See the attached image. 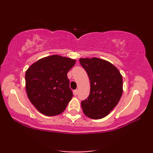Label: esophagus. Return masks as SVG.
Masks as SVG:
<instances>
[{
    "instance_id": "1",
    "label": "esophagus",
    "mask_w": 153,
    "mask_h": 153,
    "mask_svg": "<svg viewBox=\"0 0 153 153\" xmlns=\"http://www.w3.org/2000/svg\"><path fill=\"white\" fill-rule=\"evenodd\" d=\"M74 94L75 96H76L77 94H78V91H77V90H74Z\"/></svg>"
}]
</instances>
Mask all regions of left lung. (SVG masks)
<instances>
[{"label":"left lung","instance_id":"left-lung-1","mask_svg":"<svg viewBox=\"0 0 153 153\" xmlns=\"http://www.w3.org/2000/svg\"><path fill=\"white\" fill-rule=\"evenodd\" d=\"M90 81V95L81 102L85 116L98 120L107 116L116 106L123 91V76L116 66L106 60L81 58Z\"/></svg>","mask_w":153,"mask_h":153}]
</instances>
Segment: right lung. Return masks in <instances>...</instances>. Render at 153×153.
Returning a JSON list of instances; mask_svg holds the SVG:
<instances>
[{
    "mask_svg": "<svg viewBox=\"0 0 153 153\" xmlns=\"http://www.w3.org/2000/svg\"><path fill=\"white\" fill-rule=\"evenodd\" d=\"M75 63V59L54 55L40 59L28 68L27 96L41 114L57 116L66 108L73 96L67 74Z\"/></svg>",
    "mask_w": 153,
    "mask_h": 153,
    "instance_id": "1",
    "label": "right lung"
}]
</instances>
